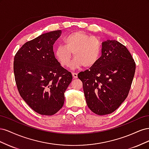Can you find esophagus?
Instances as JSON below:
<instances>
[{"mask_svg": "<svg viewBox=\"0 0 149 149\" xmlns=\"http://www.w3.org/2000/svg\"><path fill=\"white\" fill-rule=\"evenodd\" d=\"M72 75H73V77L74 79L78 78V74L76 73H72Z\"/></svg>", "mask_w": 149, "mask_h": 149, "instance_id": "34e87169", "label": "esophagus"}]
</instances>
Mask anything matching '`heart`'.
Instances as JSON below:
<instances>
[{
  "label": "heart",
  "instance_id": "1",
  "mask_svg": "<svg viewBox=\"0 0 149 149\" xmlns=\"http://www.w3.org/2000/svg\"><path fill=\"white\" fill-rule=\"evenodd\" d=\"M101 43L96 37H90L81 31H74L63 40V45H58L55 50V56L63 67L69 66L72 53L75 58L71 68L83 66L89 68L96 64L101 53Z\"/></svg>",
  "mask_w": 149,
  "mask_h": 149
}]
</instances>
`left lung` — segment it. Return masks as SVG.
I'll list each match as a JSON object with an SVG mask.
<instances>
[{"label": "left lung", "mask_w": 149, "mask_h": 149, "mask_svg": "<svg viewBox=\"0 0 149 149\" xmlns=\"http://www.w3.org/2000/svg\"><path fill=\"white\" fill-rule=\"evenodd\" d=\"M101 53L95 65L78 74L88 107L100 116L112 113L125 101L136 70L131 54L116 40L103 42Z\"/></svg>", "instance_id": "8db88e82"}]
</instances>
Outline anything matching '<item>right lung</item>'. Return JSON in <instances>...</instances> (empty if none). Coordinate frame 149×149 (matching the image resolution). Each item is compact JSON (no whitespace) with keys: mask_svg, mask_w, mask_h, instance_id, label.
I'll return each instance as SVG.
<instances>
[{"mask_svg":"<svg viewBox=\"0 0 149 149\" xmlns=\"http://www.w3.org/2000/svg\"><path fill=\"white\" fill-rule=\"evenodd\" d=\"M61 30L43 33L26 42L14 57L13 71L22 99L37 113L52 116L64 104L65 92L72 74L63 68L53 52Z\"/></svg>","mask_w":149,"mask_h":149,"instance_id":"1","label":"right lung"}]
</instances>
